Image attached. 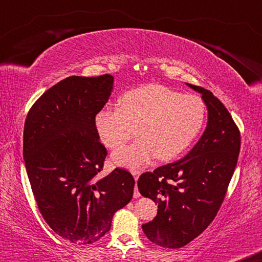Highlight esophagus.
Wrapping results in <instances>:
<instances>
[{"label": "esophagus", "instance_id": "34e87169", "mask_svg": "<svg viewBox=\"0 0 262 262\" xmlns=\"http://www.w3.org/2000/svg\"><path fill=\"white\" fill-rule=\"evenodd\" d=\"M138 179V175H136V177H135V180H137ZM140 192H138V189H137V186H135V191H134V198L135 199H138L140 198Z\"/></svg>", "mask_w": 262, "mask_h": 262}]
</instances>
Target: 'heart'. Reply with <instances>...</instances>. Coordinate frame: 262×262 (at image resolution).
I'll return each instance as SVG.
<instances>
[{
  "label": "heart",
  "mask_w": 262,
  "mask_h": 262,
  "mask_svg": "<svg viewBox=\"0 0 262 262\" xmlns=\"http://www.w3.org/2000/svg\"><path fill=\"white\" fill-rule=\"evenodd\" d=\"M206 106L198 95L180 94L158 83L130 89L120 98V107L95 114L94 126L101 142L118 149L137 126L135 143L113 153L116 165L136 171L157 156L171 161L185 150L205 122Z\"/></svg>",
  "instance_id": "heart-1"
}]
</instances>
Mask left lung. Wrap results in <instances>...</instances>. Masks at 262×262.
I'll use <instances>...</instances> for the list:
<instances>
[{
	"label": "left lung",
	"instance_id": "8db88e82",
	"mask_svg": "<svg viewBox=\"0 0 262 262\" xmlns=\"http://www.w3.org/2000/svg\"><path fill=\"white\" fill-rule=\"evenodd\" d=\"M186 85L201 94L207 107L206 130L183 159L137 181L141 195L158 204L155 220L142 224L144 234L170 249L186 245L214 220L241 152V132L226 106L207 89Z\"/></svg>",
	"mask_w": 262,
	"mask_h": 262
}]
</instances>
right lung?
<instances>
[{"label": "right lung", "instance_id": "add662e5", "mask_svg": "<svg viewBox=\"0 0 262 262\" xmlns=\"http://www.w3.org/2000/svg\"><path fill=\"white\" fill-rule=\"evenodd\" d=\"M113 89L110 75L67 77L35 101L24 124L23 158L40 213L73 244L99 241L134 195L127 170L100 175L106 149L94 116Z\"/></svg>", "mask_w": 262, "mask_h": 262}]
</instances>
